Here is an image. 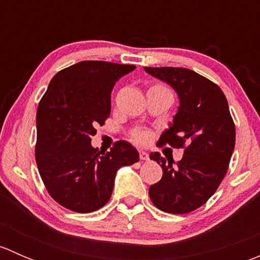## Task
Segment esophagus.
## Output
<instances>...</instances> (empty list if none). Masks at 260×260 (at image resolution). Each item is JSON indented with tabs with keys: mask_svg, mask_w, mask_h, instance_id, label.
<instances>
[{
	"mask_svg": "<svg viewBox=\"0 0 260 260\" xmlns=\"http://www.w3.org/2000/svg\"><path fill=\"white\" fill-rule=\"evenodd\" d=\"M140 158L142 159V161H147V159H148V153H147V152H145V151H141L140 152Z\"/></svg>",
	"mask_w": 260,
	"mask_h": 260,
	"instance_id": "esophagus-1",
	"label": "esophagus"
}]
</instances>
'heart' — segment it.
Segmentation results:
<instances>
[{
	"instance_id": "heart-1",
	"label": "heart",
	"mask_w": 260,
	"mask_h": 260,
	"mask_svg": "<svg viewBox=\"0 0 260 260\" xmlns=\"http://www.w3.org/2000/svg\"><path fill=\"white\" fill-rule=\"evenodd\" d=\"M135 140H136V141H137V142L142 143V142H145V141L147 140V136L145 135V133L140 132V133H137V135H136V136H135Z\"/></svg>"
}]
</instances>
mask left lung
I'll return each mask as SVG.
<instances>
[{
    "mask_svg": "<svg viewBox=\"0 0 260 260\" xmlns=\"http://www.w3.org/2000/svg\"><path fill=\"white\" fill-rule=\"evenodd\" d=\"M146 73L175 89L180 106L157 145L185 148L175 164L158 152L149 158L161 165L162 179L149 187L156 208L186 214L203 206L217 190L235 147V125L221 89L185 68H145Z\"/></svg>",
    "mask_w": 260,
    "mask_h": 260,
    "instance_id": "8db88e82",
    "label": "left lung"
}]
</instances>
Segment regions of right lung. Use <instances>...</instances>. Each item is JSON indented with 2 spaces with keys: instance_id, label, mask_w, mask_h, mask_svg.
Here are the masks:
<instances>
[{
  "instance_id": "1",
  "label": "right lung",
  "mask_w": 260,
  "mask_h": 260,
  "mask_svg": "<svg viewBox=\"0 0 260 260\" xmlns=\"http://www.w3.org/2000/svg\"><path fill=\"white\" fill-rule=\"evenodd\" d=\"M135 69L108 61L77 62L52 78L39 103L36 164L50 196L69 210L84 214L103 208L118 170L140 159L125 141L115 142L109 152L90 143L96 125L111 114L115 81Z\"/></svg>"
}]
</instances>
